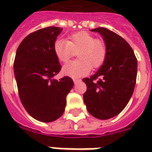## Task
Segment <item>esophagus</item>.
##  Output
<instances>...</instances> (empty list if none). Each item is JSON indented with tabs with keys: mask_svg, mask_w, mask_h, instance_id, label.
Returning a JSON list of instances; mask_svg holds the SVG:
<instances>
[{
	"mask_svg": "<svg viewBox=\"0 0 152 152\" xmlns=\"http://www.w3.org/2000/svg\"><path fill=\"white\" fill-rule=\"evenodd\" d=\"M73 81H74V83H75V84H77V83L80 82L81 80L79 79H73Z\"/></svg>",
	"mask_w": 152,
	"mask_h": 152,
	"instance_id": "obj_1",
	"label": "esophagus"
}]
</instances>
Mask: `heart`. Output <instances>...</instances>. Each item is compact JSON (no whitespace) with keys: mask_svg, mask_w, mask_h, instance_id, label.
Here are the masks:
<instances>
[{"mask_svg":"<svg viewBox=\"0 0 152 152\" xmlns=\"http://www.w3.org/2000/svg\"><path fill=\"white\" fill-rule=\"evenodd\" d=\"M53 53L61 63H66L77 52L79 59L66 63L62 72L65 76L77 78L89 74L91 68L97 69L104 63L107 47L104 42L97 40L89 32L78 31L70 35L67 40L58 39L53 43Z\"/></svg>","mask_w":152,"mask_h":152,"instance_id":"b5f03b06","label":"heart"}]
</instances>
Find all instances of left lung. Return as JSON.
Instances as JSON below:
<instances>
[{
    "instance_id": "1",
    "label": "left lung",
    "mask_w": 152,
    "mask_h": 152,
    "mask_svg": "<svg viewBox=\"0 0 152 152\" xmlns=\"http://www.w3.org/2000/svg\"><path fill=\"white\" fill-rule=\"evenodd\" d=\"M102 37L107 57L99 71L84 78L87 90L83 95L88 112L99 120L117 115L126 107L134 93L137 61L126 40L105 28L91 29Z\"/></svg>"
}]
</instances>
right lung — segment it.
<instances>
[{"label": "right lung", "instance_id": "right-lung-1", "mask_svg": "<svg viewBox=\"0 0 152 152\" xmlns=\"http://www.w3.org/2000/svg\"><path fill=\"white\" fill-rule=\"evenodd\" d=\"M62 31L48 27L29 34L17 49L15 77L23 106L31 116L41 122H52L63 115L66 97L74 83L68 76L53 79L61 70L53 53V43Z\"/></svg>", "mask_w": 152, "mask_h": 152}]
</instances>
